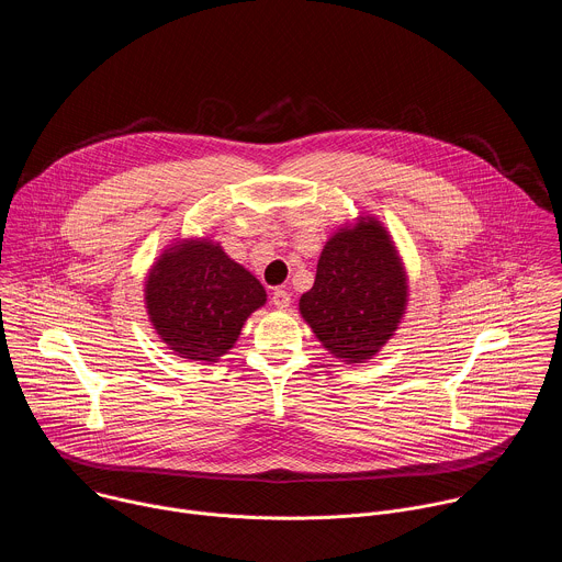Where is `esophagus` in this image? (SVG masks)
<instances>
[{
    "mask_svg": "<svg viewBox=\"0 0 562 562\" xmlns=\"http://www.w3.org/2000/svg\"><path fill=\"white\" fill-rule=\"evenodd\" d=\"M271 302L278 306V308H289L291 306V293L284 289V286H280V289H276L273 291V297H271Z\"/></svg>",
    "mask_w": 562,
    "mask_h": 562,
    "instance_id": "34e87169",
    "label": "esophagus"
}]
</instances>
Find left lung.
<instances>
[{
	"instance_id": "1",
	"label": "left lung",
	"mask_w": 562,
	"mask_h": 562,
	"mask_svg": "<svg viewBox=\"0 0 562 562\" xmlns=\"http://www.w3.org/2000/svg\"><path fill=\"white\" fill-rule=\"evenodd\" d=\"M407 308V273L389 231L369 215L338 228L317 260L300 313L342 362H367L393 338Z\"/></svg>"
}]
</instances>
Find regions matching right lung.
<instances>
[{
	"instance_id": "1",
	"label": "right lung",
	"mask_w": 562,
	"mask_h": 562,
	"mask_svg": "<svg viewBox=\"0 0 562 562\" xmlns=\"http://www.w3.org/2000/svg\"><path fill=\"white\" fill-rule=\"evenodd\" d=\"M144 300L155 334L176 356L215 362L265 306L267 291L209 237H189L150 267Z\"/></svg>"
}]
</instances>
